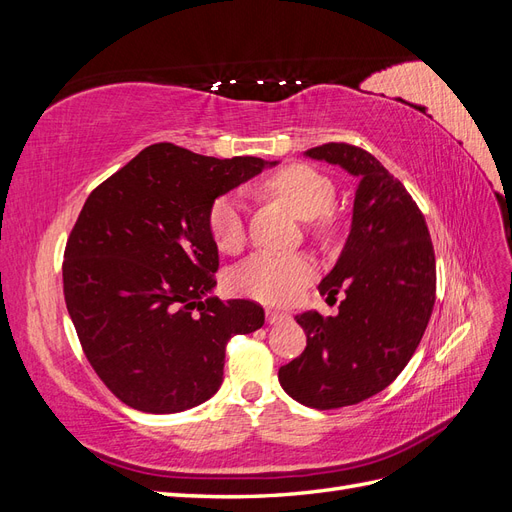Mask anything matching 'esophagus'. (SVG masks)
Wrapping results in <instances>:
<instances>
[{
    "label": "esophagus",
    "mask_w": 512,
    "mask_h": 512,
    "mask_svg": "<svg viewBox=\"0 0 512 512\" xmlns=\"http://www.w3.org/2000/svg\"><path fill=\"white\" fill-rule=\"evenodd\" d=\"M290 316L286 314V312H277V309H267V322L269 324H277V322H282V320H288Z\"/></svg>",
    "instance_id": "obj_1"
}]
</instances>
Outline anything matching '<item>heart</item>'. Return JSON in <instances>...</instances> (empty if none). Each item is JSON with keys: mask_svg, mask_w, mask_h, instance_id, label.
Here are the masks:
<instances>
[{"mask_svg": "<svg viewBox=\"0 0 512 512\" xmlns=\"http://www.w3.org/2000/svg\"><path fill=\"white\" fill-rule=\"evenodd\" d=\"M260 188L284 203L297 218L309 220L318 237H331L335 220L333 181L307 164H290L269 175ZM209 232L222 252L235 254L245 243L243 205L237 196H222L209 209ZM316 273L312 258L303 254L256 252L232 271V288L245 297L286 305L299 297Z\"/></svg>", "mask_w": 512, "mask_h": 512, "instance_id": "obj_1", "label": "heart"}]
</instances>
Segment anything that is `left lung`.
Returning a JSON list of instances; mask_svg holds the SVG:
<instances>
[{
	"label": "left lung",
	"instance_id": "8db88e82",
	"mask_svg": "<svg viewBox=\"0 0 512 512\" xmlns=\"http://www.w3.org/2000/svg\"><path fill=\"white\" fill-rule=\"evenodd\" d=\"M305 156L342 166L359 185L344 250L318 286L327 297L344 292L339 314L297 316L307 346L277 378L299 404L333 410L384 391L408 365L436 301V256L421 209L369 151L327 143Z\"/></svg>",
	"mask_w": 512,
	"mask_h": 512
}]
</instances>
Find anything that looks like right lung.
I'll return each instance as SVG.
<instances>
[{
    "mask_svg": "<svg viewBox=\"0 0 512 512\" xmlns=\"http://www.w3.org/2000/svg\"><path fill=\"white\" fill-rule=\"evenodd\" d=\"M275 164L158 143L85 200L66 243L64 297L87 361L126 406L203 404L220 389L230 337L265 324L254 301L207 297L220 267L209 209Z\"/></svg>",
    "mask_w": 512,
    "mask_h": 512,
    "instance_id": "1",
    "label": "right lung"
}]
</instances>
